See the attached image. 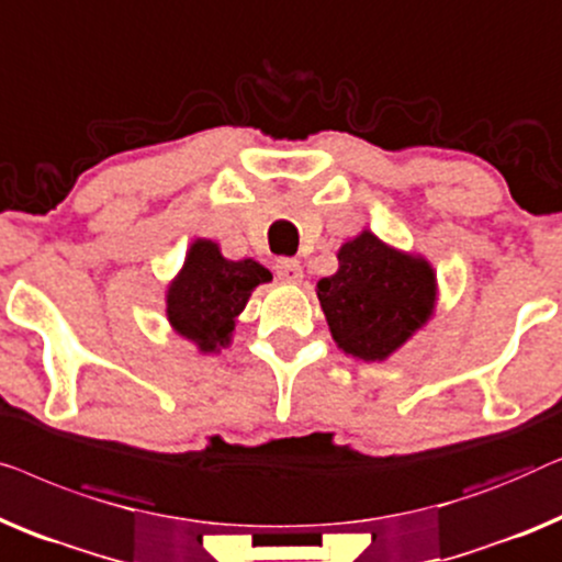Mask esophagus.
I'll use <instances>...</instances> for the list:
<instances>
[{
    "mask_svg": "<svg viewBox=\"0 0 562 562\" xmlns=\"http://www.w3.org/2000/svg\"><path fill=\"white\" fill-rule=\"evenodd\" d=\"M274 270H278V278L282 282H288V284L303 282V265H300L297 259H280Z\"/></svg>",
    "mask_w": 562,
    "mask_h": 562,
    "instance_id": "obj_1",
    "label": "esophagus"
}]
</instances>
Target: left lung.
Returning a JSON list of instances; mask_svg holds the SVG:
<instances>
[{"mask_svg":"<svg viewBox=\"0 0 562 562\" xmlns=\"http://www.w3.org/2000/svg\"><path fill=\"white\" fill-rule=\"evenodd\" d=\"M336 257L338 270L315 284L330 336L346 357L386 361L436 315L438 274L423 255L392 247L369 228Z\"/></svg>","mask_w":562,"mask_h":562,"instance_id":"obj_1","label":"left lung"}]
</instances>
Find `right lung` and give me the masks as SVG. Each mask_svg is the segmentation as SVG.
<instances>
[{"instance_id":"right-lung-1","label":"right lung","mask_w":562,"mask_h":562,"mask_svg":"<svg viewBox=\"0 0 562 562\" xmlns=\"http://www.w3.org/2000/svg\"><path fill=\"white\" fill-rule=\"evenodd\" d=\"M272 272L255 259H226L211 239H193L186 262L165 288V315L199 353H221L234 341L236 323L251 292Z\"/></svg>"}]
</instances>
